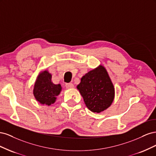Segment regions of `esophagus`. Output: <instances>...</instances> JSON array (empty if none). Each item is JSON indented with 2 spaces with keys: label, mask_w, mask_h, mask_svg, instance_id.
Wrapping results in <instances>:
<instances>
[{
  "label": "esophagus",
  "mask_w": 156,
  "mask_h": 156,
  "mask_svg": "<svg viewBox=\"0 0 156 156\" xmlns=\"http://www.w3.org/2000/svg\"><path fill=\"white\" fill-rule=\"evenodd\" d=\"M73 84L71 83L66 84V88H73Z\"/></svg>",
  "instance_id": "1"
}]
</instances>
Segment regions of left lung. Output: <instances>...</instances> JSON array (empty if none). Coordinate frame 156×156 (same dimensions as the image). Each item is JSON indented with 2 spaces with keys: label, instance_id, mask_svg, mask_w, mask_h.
Returning a JSON list of instances; mask_svg holds the SVG:
<instances>
[{
  "label": "left lung",
  "instance_id": "left-lung-1",
  "mask_svg": "<svg viewBox=\"0 0 156 156\" xmlns=\"http://www.w3.org/2000/svg\"><path fill=\"white\" fill-rule=\"evenodd\" d=\"M77 88L90 111L100 113L109 107L115 98V88L101 65L83 76Z\"/></svg>",
  "mask_w": 156,
  "mask_h": 156
}]
</instances>
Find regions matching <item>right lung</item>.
<instances>
[{
  "mask_svg": "<svg viewBox=\"0 0 156 156\" xmlns=\"http://www.w3.org/2000/svg\"><path fill=\"white\" fill-rule=\"evenodd\" d=\"M51 78V74L48 70H44L40 72L35 82L33 94L36 100L42 105L49 106L53 104L62 90L60 84H54Z\"/></svg>",
  "mask_w": 156,
  "mask_h": 156,
  "instance_id": "right-lung-1",
  "label": "right lung"
}]
</instances>
